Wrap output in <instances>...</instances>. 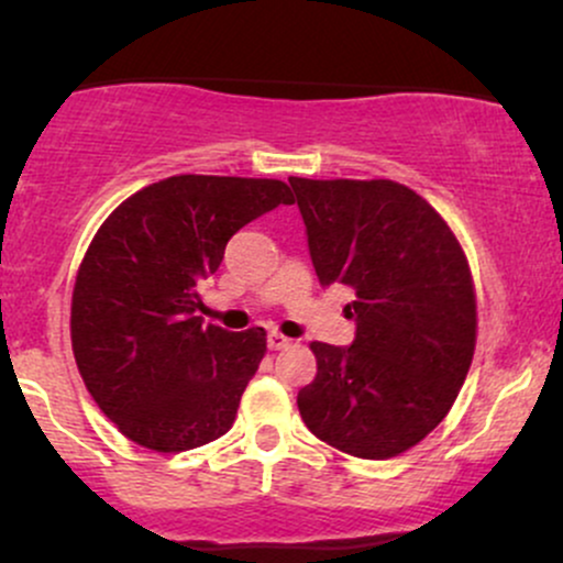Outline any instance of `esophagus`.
<instances>
[{"instance_id":"esophagus-1","label":"esophagus","mask_w":563,"mask_h":563,"mask_svg":"<svg viewBox=\"0 0 563 563\" xmlns=\"http://www.w3.org/2000/svg\"><path fill=\"white\" fill-rule=\"evenodd\" d=\"M267 346L273 349V352H280V349H288L290 346V339H288V335L273 331V333L267 335Z\"/></svg>"}]
</instances>
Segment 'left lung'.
<instances>
[{"label":"left lung","instance_id":"1","mask_svg":"<svg viewBox=\"0 0 563 563\" xmlns=\"http://www.w3.org/2000/svg\"><path fill=\"white\" fill-rule=\"evenodd\" d=\"M322 286H349L352 346L312 341L318 376L296 397L331 448L386 461L448 416L476 346V294L461 243L391 179L290 177Z\"/></svg>","mask_w":563,"mask_h":563}]
</instances>
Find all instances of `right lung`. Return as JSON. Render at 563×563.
Returning a JSON list of instances; mask_svg holds the SVG:
<instances>
[{
  "label": "right lung",
  "mask_w": 563,
  "mask_h": 563,
  "mask_svg": "<svg viewBox=\"0 0 563 563\" xmlns=\"http://www.w3.org/2000/svg\"><path fill=\"white\" fill-rule=\"evenodd\" d=\"M280 203H294L280 179L177 174L129 196L97 230L76 275L70 344L126 439L183 452L230 431L267 333L203 325L198 286L230 238Z\"/></svg>",
  "instance_id": "obj_1"
}]
</instances>
